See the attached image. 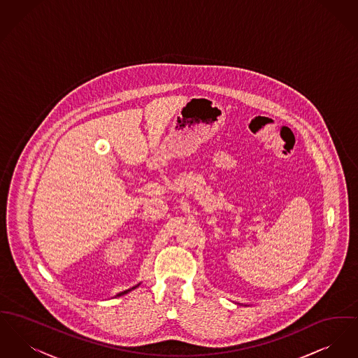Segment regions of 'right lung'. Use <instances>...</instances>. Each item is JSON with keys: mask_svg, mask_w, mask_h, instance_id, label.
<instances>
[{"mask_svg": "<svg viewBox=\"0 0 358 358\" xmlns=\"http://www.w3.org/2000/svg\"><path fill=\"white\" fill-rule=\"evenodd\" d=\"M136 287H139V284L138 285H135V287H132V288H129V289H127V291H124V292H120V294H117V296H123V294H128L129 291H132V289H135Z\"/></svg>", "mask_w": 358, "mask_h": 358, "instance_id": "right-lung-1", "label": "right lung"}]
</instances>
